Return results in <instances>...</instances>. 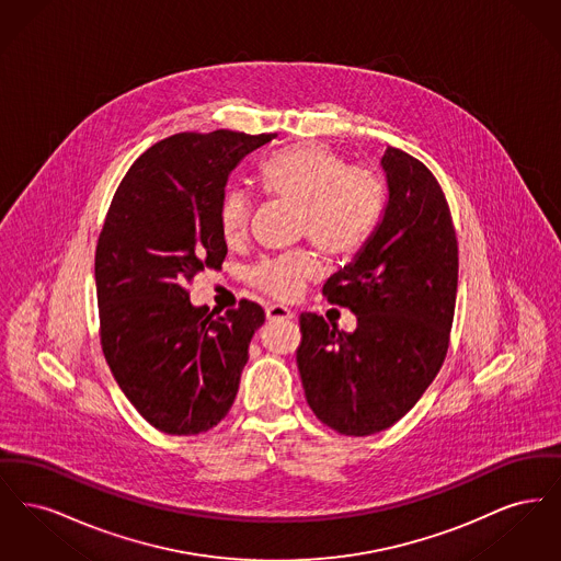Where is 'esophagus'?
Wrapping results in <instances>:
<instances>
[{
  "label": "esophagus",
  "mask_w": 561,
  "mask_h": 561,
  "mask_svg": "<svg viewBox=\"0 0 561 561\" xmlns=\"http://www.w3.org/2000/svg\"><path fill=\"white\" fill-rule=\"evenodd\" d=\"M293 311L288 307H282V305H271V307H267L268 321H288L293 320Z\"/></svg>",
  "instance_id": "1"
}]
</instances>
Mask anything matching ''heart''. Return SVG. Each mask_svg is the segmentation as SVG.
<instances>
[{"label":"heart","mask_w":561,"mask_h":561,"mask_svg":"<svg viewBox=\"0 0 561 561\" xmlns=\"http://www.w3.org/2000/svg\"><path fill=\"white\" fill-rule=\"evenodd\" d=\"M259 181L263 191L298 208V233L325 256L355 252L378 220L382 185L373 172L345 168V160L321 142H296L268 156L261 163ZM250 199L238 188L227 191L220 202V231L229 243L245 238L250 225ZM318 275L311 254L265 263L256 268L254 282L275 298H294Z\"/></svg>","instance_id":"obj_1"}]
</instances>
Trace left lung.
<instances>
[{
	"mask_svg": "<svg viewBox=\"0 0 561 561\" xmlns=\"http://www.w3.org/2000/svg\"><path fill=\"white\" fill-rule=\"evenodd\" d=\"M387 202L323 296L357 318L353 332L300 316L296 364L316 416L345 435L391 427L439 373L454 320L458 245L444 191L427 168L387 147Z\"/></svg>",
	"mask_w": 561,
	"mask_h": 561,
	"instance_id": "8db88e82",
	"label": "left lung"
}]
</instances>
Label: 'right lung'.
<instances>
[{
	"label": "right lung",
	"instance_id": "add662e5",
	"mask_svg": "<svg viewBox=\"0 0 561 561\" xmlns=\"http://www.w3.org/2000/svg\"><path fill=\"white\" fill-rule=\"evenodd\" d=\"M273 138L174 134L134 161L113 195L94 259L101 343L124 396L163 433L197 435L227 416L265 323L250 300L225 316L195 307L187 284L222 265L225 187Z\"/></svg>",
	"mask_w": 561,
	"mask_h": 561
}]
</instances>
